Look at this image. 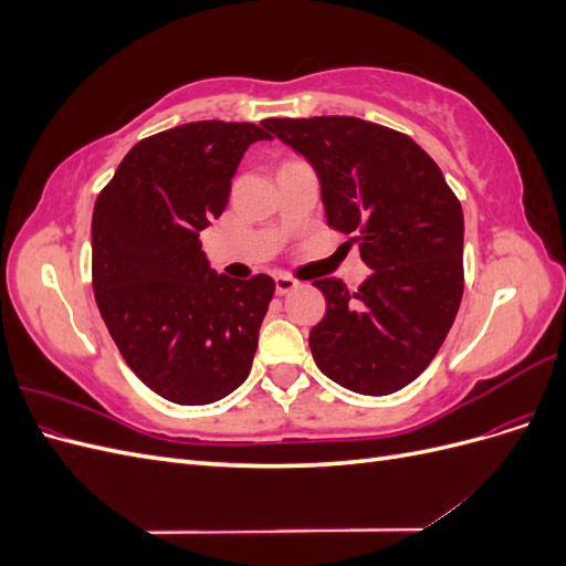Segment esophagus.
Returning a JSON list of instances; mask_svg holds the SVG:
<instances>
[{
  "mask_svg": "<svg viewBox=\"0 0 566 566\" xmlns=\"http://www.w3.org/2000/svg\"><path fill=\"white\" fill-rule=\"evenodd\" d=\"M273 283H276L279 295H285V293H290V290L297 287V281L293 276H287V273H279V276L273 279Z\"/></svg>",
  "mask_w": 566,
  "mask_h": 566,
  "instance_id": "obj_1",
  "label": "esophagus"
}]
</instances>
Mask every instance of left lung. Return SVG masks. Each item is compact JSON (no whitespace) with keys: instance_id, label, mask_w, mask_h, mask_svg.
Returning a JSON list of instances; mask_svg holds the SVG:
<instances>
[{"instance_id":"obj_1","label":"left lung","mask_w":566,"mask_h":566,"mask_svg":"<svg viewBox=\"0 0 566 566\" xmlns=\"http://www.w3.org/2000/svg\"><path fill=\"white\" fill-rule=\"evenodd\" d=\"M273 136L314 167L328 227L358 233L370 276L356 293L314 285L325 316L310 333L323 375L368 397L430 366L462 300V208L437 163L406 134L358 117H271Z\"/></svg>"}]
</instances>
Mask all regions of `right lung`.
<instances>
[{
    "label": "right lung",
    "instance_id": "obj_1",
    "mask_svg": "<svg viewBox=\"0 0 566 566\" xmlns=\"http://www.w3.org/2000/svg\"><path fill=\"white\" fill-rule=\"evenodd\" d=\"M264 125L202 119L136 144L92 217V279L106 328L146 387L181 406L224 399L252 368L273 279L210 269L200 231Z\"/></svg>",
    "mask_w": 566,
    "mask_h": 566
}]
</instances>
